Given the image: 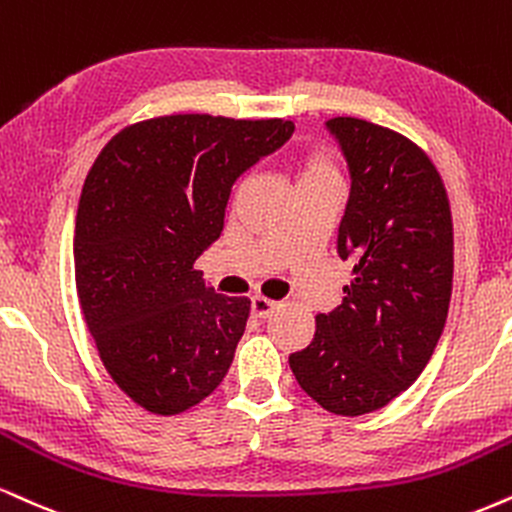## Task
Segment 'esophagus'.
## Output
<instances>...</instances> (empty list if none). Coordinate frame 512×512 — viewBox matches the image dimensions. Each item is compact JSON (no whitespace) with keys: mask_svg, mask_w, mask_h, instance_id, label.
I'll use <instances>...</instances> for the list:
<instances>
[{"mask_svg":"<svg viewBox=\"0 0 512 512\" xmlns=\"http://www.w3.org/2000/svg\"><path fill=\"white\" fill-rule=\"evenodd\" d=\"M274 310H276L274 300L264 298V295H255V298H252V315H255V317L267 319Z\"/></svg>","mask_w":512,"mask_h":512,"instance_id":"34e87169","label":"esophagus"}]
</instances>
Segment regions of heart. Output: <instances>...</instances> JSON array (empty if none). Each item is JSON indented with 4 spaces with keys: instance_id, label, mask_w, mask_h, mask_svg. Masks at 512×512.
<instances>
[{
    "instance_id": "obj_1",
    "label": "heart",
    "mask_w": 512,
    "mask_h": 512,
    "mask_svg": "<svg viewBox=\"0 0 512 512\" xmlns=\"http://www.w3.org/2000/svg\"><path fill=\"white\" fill-rule=\"evenodd\" d=\"M324 176H334V166H331L329 157H326L322 150L310 152V155H307L303 162H300L298 183L300 181H310V178H324Z\"/></svg>"
}]
</instances>
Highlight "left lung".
<instances>
[{
  "label": "left lung",
  "instance_id": "left-lung-1",
  "mask_svg": "<svg viewBox=\"0 0 512 512\" xmlns=\"http://www.w3.org/2000/svg\"><path fill=\"white\" fill-rule=\"evenodd\" d=\"M326 126L353 178L338 229V255L353 264V279L343 303L315 317L310 346L288 362L315 403L357 417L408 389L439 343L453 288V219L420 145L355 116Z\"/></svg>",
  "mask_w": 512,
  "mask_h": 512
}]
</instances>
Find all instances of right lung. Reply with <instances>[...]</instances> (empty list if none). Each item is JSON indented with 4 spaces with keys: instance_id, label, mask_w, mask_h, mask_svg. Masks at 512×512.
<instances>
[{
    "instance_id": "right-lung-1",
    "label": "right lung",
    "mask_w": 512,
    "mask_h": 512,
    "mask_svg": "<svg viewBox=\"0 0 512 512\" xmlns=\"http://www.w3.org/2000/svg\"><path fill=\"white\" fill-rule=\"evenodd\" d=\"M293 121L169 114L121 128L88 171L76 214V291L114 384L178 415L224 381L248 298L202 283L233 181L291 138Z\"/></svg>"
}]
</instances>
